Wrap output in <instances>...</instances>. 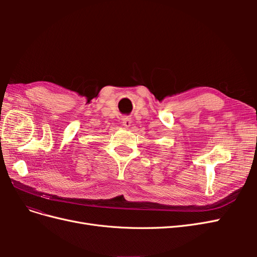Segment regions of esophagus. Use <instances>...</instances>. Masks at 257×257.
Returning <instances> with one entry per match:
<instances>
[{
	"instance_id": "obj_1",
	"label": "esophagus",
	"mask_w": 257,
	"mask_h": 257,
	"mask_svg": "<svg viewBox=\"0 0 257 257\" xmlns=\"http://www.w3.org/2000/svg\"><path fill=\"white\" fill-rule=\"evenodd\" d=\"M131 124H132L131 118H128V116H124V118L122 119V125L125 128H128L131 126Z\"/></svg>"
}]
</instances>
